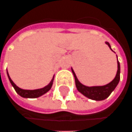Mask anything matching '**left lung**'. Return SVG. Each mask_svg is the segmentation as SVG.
Returning a JSON list of instances; mask_svg holds the SVG:
<instances>
[{"label":"left lung","instance_id":"8db88e82","mask_svg":"<svg viewBox=\"0 0 132 132\" xmlns=\"http://www.w3.org/2000/svg\"><path fill=\"white\" fill-rule=\"evenodd\" d=\"M106 44H108V46L111 50V46L109 42H106ZM118 63V70H117V73L115 78L113 79L112 81L110 83L107 84L103 86H94V87H88L81 84L78 78L75 75V73L73 71V70L72 69V72L74 75L75 80V85L76 88L78 89L79 92H80L82 94L88 97V98L92 99V100H95V101H102L108 98L116 87V85H118L119 82L120 80V64L119 62H117Z\"/></svg>","mask_w":132,"mask_h":132}]
</instances>
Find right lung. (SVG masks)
I'll return each instance as SVG.
<instances>
[{"mask_svg": "<svg viewBox=\"0 0 132 132\" xmlns=\"http://www.w3.org/2000/svg\"><path fill=\"white\" fill-rule=\"evenodd\" d=\"M8 74V77H9V79L12 86L14 88L15 90L16 91V93L19 94V95H21V97H23V98H38L41 95H44V93H46L47 92H48L52 88V83H53V80H54V78H52V80H51V82L45 87H44L43 88H40V89H37V90H23V89H21L19 88L18 86H16V85L12 81V80L11 79L10 76H9V73L7 72Z\"/></svg>", "mask_w": 132, "mask_h": 132, "instance_id": "obj_1", "label": "right lung"}]
</instances>
